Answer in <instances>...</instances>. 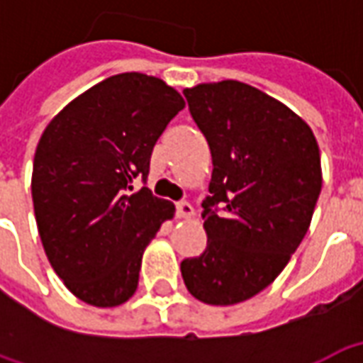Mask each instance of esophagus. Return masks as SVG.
I'll return each mask as SVG.
<instances>
[{"label": "esophagus", "instance_id": "1", "mask_svg": "<svg viewBox=\"0 0 363 363\" xmlns=\"http://www.w3.org/2000/svg\"><path fill=\"white\" fill-rule=\"evenodd\" d=\"M177 216L179 218H192L194 216V208L189 202H177Z\"/></svg>", "mask_w": 363, "mask_h": 363}]
</instances>
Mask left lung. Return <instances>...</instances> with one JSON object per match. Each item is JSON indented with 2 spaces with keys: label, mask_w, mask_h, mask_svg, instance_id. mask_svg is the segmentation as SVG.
Segmentation results:
<instances>
[{
  "label": "left lung",
  "mask_w": 363,
  "mask_h": 363,
  "mask_svg": "<svg viewBox=\"0 0 363 363\" xmlns=\"http://www.w3.org/2000/svg\"><path fill=\"white\" fill-rule=\"evenodd\" d=\"M182 93L213 163L208 247L182 260V278L204 303H239L270 286L303 241L323 184L319 145L296 112L247 83Z\"/></svg>",
  "instance_id": "1"
}]
</instances>
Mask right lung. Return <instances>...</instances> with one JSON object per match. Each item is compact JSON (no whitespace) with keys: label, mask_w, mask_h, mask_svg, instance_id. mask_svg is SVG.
I'll use <instances>...</instances> for the list:
<instances>
[{"label":"right lung","mask_w":363,"mask_h":363,"mask_svg":"<svg viewBox=\"0 0 363 363\" xmlns=\"http://www.w3.org/2000/svg\"><path fill=\"white\" fill-rule=\"evenodd\" d=\"M184 108L157 77L104 79L54 116L36 145L33 204L46 257L66 288L95 307L134 296L145 247L174 206L151 194L153 145Z\"/></svg>","instance_id":"1"}]
</instances>
